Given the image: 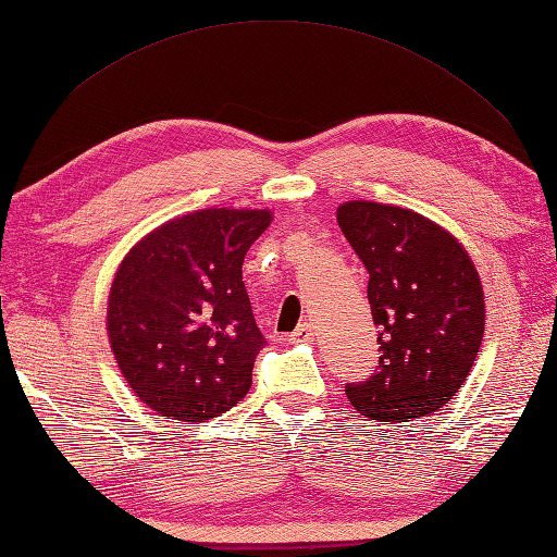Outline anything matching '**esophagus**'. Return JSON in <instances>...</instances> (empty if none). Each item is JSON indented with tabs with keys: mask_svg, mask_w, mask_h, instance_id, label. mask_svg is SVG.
<instances>
[{
	"mask_svg": "<svg viewBox=\"0 0 557 557\" xmlns=\"http://www.w3.org/2000/svg\"><path fill=\"white\" fill-rule=\"evenodd\" d=\"M313 338V323L311 321H301L297 331L292 333L289 341H311Z\"/></svg>",
	"mask_w": 557,
	"mask_h": 557,
	"instance_id": "esophagus-1",
	"label": "esophagus"
}]
</instances>
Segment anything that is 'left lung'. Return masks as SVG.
Wrapping results in <instances>:
<instances>
[{
  "instance_id": "left-lung-1",
  "label": "left lung",
  "mask_w": 557,
  "mask_h": 557,
  "mask_svg": "<svg viewBox=\"0 0 557 557\" xmlns=\"http://www.w3.org/2000/svg\"><path fill=\"white\" fill-rule=\"evenodd\" d=\"M338 226L366 265L380 366L346 384L348 401L372 421L429 417L458 394L484 336V289L470 252L417 211L352 199Z\"/></svg>"
}]
</instances>
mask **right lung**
I'll return each instance as SVG.
<instances>
[{"instance_id":"add662e5","label":"right lung","mask_w":557,"mask_h":557,"mask_svg":"<svg viewBox=\"0 0 557 557\" xmlns=\"http://www.w3.org/2000/svg\"><path fill=\"white\" fill-rule=\"evenodd\" d=\"M270 209H199L126 252L111 282L107 333L121 375L160 417L209 421L246 397L265 338L244 258Z\"/></svg>"}]
</instances>
